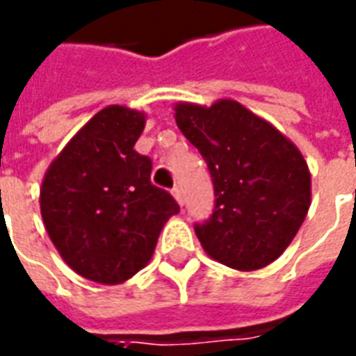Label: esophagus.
<instances>
[{"label": "esophagus", "mask_w": 356, "mask_h": 356, "mask_svg": "<svg viewBox=\"0 0 356 356\" xmlns=\"http://www.w3.org/2000/svg\"><path fill=\"white\" fill-rule=\"evenodd\" d=\"M171 195H173V198H175L179 204L183 207V188H181V187H173V188H171Z\"/></svg>", "instance_id": "1"}]
</instances>
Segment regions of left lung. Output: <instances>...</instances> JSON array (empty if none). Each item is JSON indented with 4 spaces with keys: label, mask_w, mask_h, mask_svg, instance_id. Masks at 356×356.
I'll return each mask as SVG.
<instances>
[{
    "label": "left lung",
    "mask_w": 356,
    "mask_h": 356,
    "mask_svg": "<svg viewBox=\"0 0 356 356\" xmlns=\"http://www.w3.org/2000/svg\"><path fill=\"white\" fill-rule=\"evenodd\" d=\"M175 122L209 165L216 207L195 232L207 255L257 270L292 243L312 202V175L298 146L234 99L210 107L179 101Z\"/></svg>",
    "instance_id": "obj_1"
}]
</instances>
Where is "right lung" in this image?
Instances as JSON below:
<instances>
[{"label": "right lung", "instance_id": "1", "mask_svg": "<svg viewBox=\"0 0 356 356\" xmlns=\"http://www.w3.org/2000/svg\"><path fill=\"white\" fill-rule=\"evenodd\" d=\"M146 113L101 108L50 161L40 216L66 265L99 284H122L144 269L179 204L152 185V161L134 144Z\"/></svg>", "mask_w": 356, "mask_h": 356}]
</instances>
